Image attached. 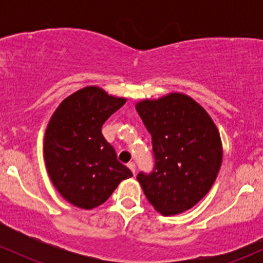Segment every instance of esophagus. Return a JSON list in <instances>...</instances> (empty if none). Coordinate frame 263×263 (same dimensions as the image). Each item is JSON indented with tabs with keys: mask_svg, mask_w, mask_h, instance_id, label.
I'll return each instance as SVG.
<instances>
[{
	"mask_svg": "<svg viewBox=\"0 0 263 263\" xmlns=\"http://www.w3.org/2000/svg\"><path fill=\"white\" fill-rule=\"evenodd\" d=\"M127 166H128V168L129 169H131V171H132V173H136V165H135V163H134V161H129V163L128 164H127Z\"/></svg>",
	"mask_w": 263,
	"mask_h": 263,
	"instance_id": "obj_1",
	"label": "esophagus"
}]
</instances>
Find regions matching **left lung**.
Returning a JSON list of instances; mask_svg holds the SVG:
<instances>
[{
	"label": "left lung",
	"instance_id": "left-lung-1",
	"mask_svg": "<svg viewBox=\"0 0 263 263\" xmlns=\"http://www.w3.org/2000/svg\"><path fill=\"white\" fill-rule=\"evenodd\" d=\"M151 135L155 168L139 173L148 202L161 215L192 209L205 197L222 161V145L209 113L188 95L171 92L136 103Z\"/></svg>",
	"mask_w": 263,
	"mask_h": 263
}]
</instances>
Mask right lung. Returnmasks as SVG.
Wrapping results in <instances>:
<instances>
[{"instance_id":"obj_1","label":"right lung","mask_w":263,"mask_h":263,"mask_svg":"<svg viewBox=\"0 0 263 263\" xmlns=\"http://www.w3.org/2000/svg\"><path fill=\"white\" fill-rule=\"evenodd\" d=\"M126 100L86 86L62 100L50 117L44 135L46 168L60 195L76 208L102 205L132 177L102 135L103 123Z\"/></svg>"}]
</instances>
